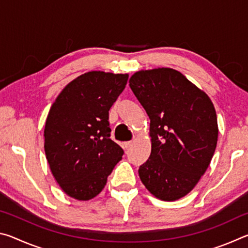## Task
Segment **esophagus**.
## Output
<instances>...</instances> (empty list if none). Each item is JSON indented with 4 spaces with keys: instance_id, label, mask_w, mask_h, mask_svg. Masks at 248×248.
I'll return each instance as SVG.
<instances>
[{
    "instance_id": "obj_1",
    "label": "esophagus",
    "mask_w": 248,
    "mask_h": 248,
    "mask_svg": "<svg viewBox=\"0 0 248 248\" xmlns=\"http://www.w3.org/2000/svg\"><path fill=\"white\" fill-rule=\"evenodd\" d=\"M131 144H132V142H124V150H128L130 146H131Z\"/></svg>"
}]
</instances>
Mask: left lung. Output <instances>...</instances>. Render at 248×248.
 <instances>
[{"label": "left lung", "mask_w": 248, "mask_h": 248, "mask_svg": "<svg viewBox=\"0 0 248 248\" xmlns=\"http://www.w3.org/2000/svg\"><path fill=\"white\" fill-rule=\"evenodd\" d=\"M129 86L150 118L151 154L139 169L141 182L159 200L183 198L215 154L219 134L215 105L170 68L138 71Z\"/></svg>", "instance_id": "left-lung-1"}]
</instances>
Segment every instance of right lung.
Masks as SVG:
<instances>
[{
    "mask_svg": "<svg viewBox=\"0 0 248 248\" xmlns=\"http://www.w3.org/2000/svg\"><path fill=\"white\" fill-rule=\"evenodd\" d=\"M128 78V73L90 71L71 81L50 108L44 131L46 157L71 198H95L123 158L124 150L109 138L108 111Z\"/></svg>",
    "mask_w": 248,
    "mask_h": 248,
    "instance_id": "add662e5",
    "label": "right lung"
}]
</instances>
